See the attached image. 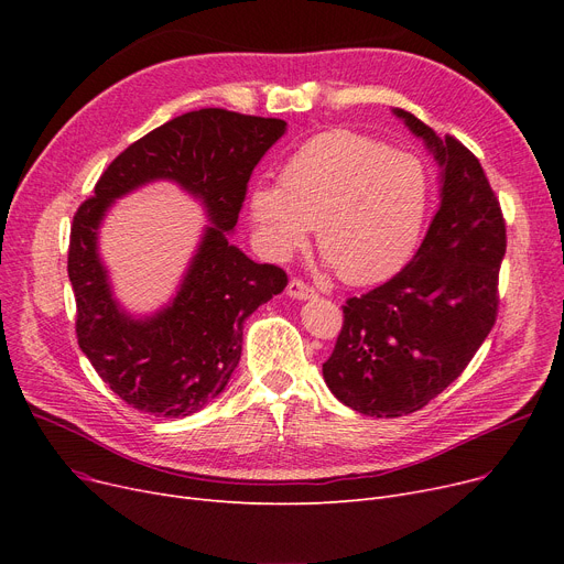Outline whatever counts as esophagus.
Listing matches in <instances>:
<instances>
[{
	"mask_svg": "<svg viewBox=\"0 0 564 564\" xmlns=\"http://www.w3.org/2000/svg\"><path fill=\"white\" fill-rule=\"evenodd\" d=\"M288 294H290L292 300H311V297H315V288H311L302 279H292L288 283Z\"/></svg>",
	"mask_w": 564,
	"mask_h": 564,
	"instance_id": "obj_1",
	"label": "esophagus"
}]
</instances>
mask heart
Instances as JSON below:
<instances>
[{
  "label": "heart",
  "mask_w": 564,
  "mask_h": 564,
  "mask_svg": "<svg viewBox=\"0 0 564 564\" xmlns=\"http://www.w3.org/2000/svg\"><path fill=\"white\" fill-rule=\"evenodd\" d=\"M430 207V175L411 153L351 130H329L294 153L276 185L251 194V213L274 256L306 245L349 285L393 276L416 249Z\"/></svg>",
  "instance_id": "obj_1"
}]
</instances>
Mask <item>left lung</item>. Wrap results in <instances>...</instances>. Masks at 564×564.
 I'll return each instance as SVG.
<instances>
[{
  "label": "left lung",
  "instance_id": "1",
  "mask_svg": "<svg viewBox=\"0 0 564 564\" xmlns=\"http://www.w3.org/2000/svg\"><path fill=\"white\" fill-rule=\"evenodd\" d=\"M441 166V207L423 245L387 283L343 306L322 375L354 411L398 419L446 391L476 357L498 315L508 235L480 160L455 137L395 111Z\"/></svg>",
  "mask_w": 564,
  "mask_h": 564
}]
</instances>
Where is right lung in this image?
Wrapping results in <instances>:
<instances>
[{"mask_svg":"<svg viewBox=\"0 0 564 564\" xmlns=\"http://www.w3.org/2000/svg\"><path fill=\"white\" fill-rule=\"evenodd\" d=\"M285 132L281 118L207 107L130 143L73 217L68 276L86 359L132 409L183 419L215 400L240 364L245 319L288 285L276 264H258L228 245L253 166ZM166 176L206 205L214 224L171 307L132 321L110 297L97 258V226L113 197Z\"/></svg>","mask_w":564,"mask_h":564,"instance_id":"add662e5","label":"right lung"}]
</instances>
